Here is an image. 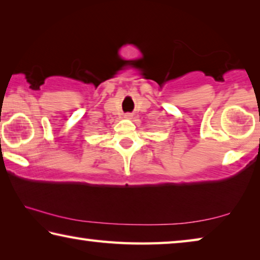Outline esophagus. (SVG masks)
<instances>
[{
	"mask_svg": "<svg viewBox=\"0 0 260 260\" xmlns=\"http://www.w3.org/2000/svg\"><path fill=\"white\" fill-rule=\"evenodd\" d=\"M124 117L126 118V119H131V118L133 117V114L129 113V112H127V113H125V114H124Z\"/></svg>",
	"mask_w": 260,
	"mask_h": 260,
	"instance_id": "1",
	"label": "esophagus"
}]
</instances>
